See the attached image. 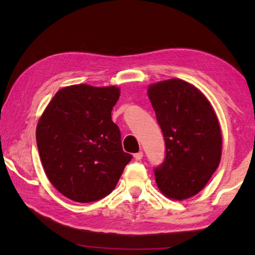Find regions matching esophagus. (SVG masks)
I'll return each mask as SVG.
<instances>
[{
  "instance_id": "obj_1",
  "label": "esophagus",
  "mask_w": 255,
  "mask_h": 255,
  "mask_svg": "<svg viewBox=\"0 0 255 255\" xmlns=\"http://www.w3.org/2000/svg\"><path fill=\"white\" fill-rule=\"evenodd\" d=\"M133 157H135L136 161H140L143 158V152H138L136 154H133Z\"/></svg>"
}]
</instances>
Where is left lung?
Wrapping results in <instances>:
<instances>
[{"label": "left lung", "mask_w": 255, "mask_h": 255, "mask_svg": "<svg viewBox=\"0 0 255 255\" xmlns=\"http://www.w3.org/2000/svg\"><path fill=\"white\" fill-rule=\"evenodd\" d=\"M147 94L165 141V158L154 169L156 184L166 197L188 199L205 187L221 162L217 116L204 94L182 80L149 85Z\"/></svg>", "instance_id": "8db88e82"}]
</instances>
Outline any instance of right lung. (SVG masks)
I'll use <instances>...</instances> for the list:
<instances>
[{
    "mask_svg": "<svg viewBox=\"0 0 255 255\" xmlns=\"http://www.w3.org/2000/svg\"><path fill=\"white\" fill-rule=\"evenodd\" d=\"M119 88L66 86L55 94L37 125L38 152L47 178L77 202L111 193L131 155L125 153L111 110Z\"/></svg>",
    "mask_w": 255,
    "mask_h": 255,
    "instance_id": "obj_1",
    "label": "right lung"
}]
</instances>
